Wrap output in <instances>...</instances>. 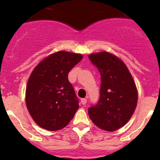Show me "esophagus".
<instances>
[{"label": "esophagus", "mask_w": 160, "mask_h": 160, "mask_svg": "<svg viewBox=\"0 0 160 160\" xmlns=\"http://www.w3.org/2000/svg\"><path fill=\"white\" fill-rule=\"evenodd\" d=\"M81 102H82V105H85V104L87 102V98H82Z\"/></svg>", "instance_id": "1"}]
</instances>
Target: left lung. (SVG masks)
Instances as JSON below:
<instances>
[{
  "label": "left lung",
  "instance_id": "1",
  "mask_svg": "<svg viewBox=\"0 0 160 160\" xmlns=\"http://www.w3.org/2000/svg\"><path fill=\"white\" fill-rule=\"evenodd\" d=\"M101 74L100 97L88 108L90 119L101 129L114 131L129 121L138 100L136 86L124 62L108 52L89 55Z\"/></svg>",
  "mask_w": 160,
  "mask_h": 160
}]
</instances>
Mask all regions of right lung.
Returning a JSON list of instances; mask_svg holds the SVG:
<instances>
[{"label": "right lung", "mask_w": 160, "mask_h": 160, "mask_svg": "<svg viewBox=\"0 0 160 160\" xmlns=\"http://www.w3.org/2000/svg\"><path fill=\"white\" fill-rule=\"evenodd\" d=\"M82 59L79 53L58 51L35 67L28 80L25 102L32 119L48 131L65 128L78 109L68 73Z\"/></svg>", "instance_id": "1"}]
</instances>
